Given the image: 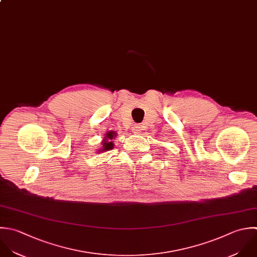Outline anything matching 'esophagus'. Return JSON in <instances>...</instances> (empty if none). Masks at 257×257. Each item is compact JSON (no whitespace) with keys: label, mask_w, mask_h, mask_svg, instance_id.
<instances>
[{"label":"esophagus","mask_w":257,"mask_h":257,"mask_svg":"<svg viewBox=\"0 0 257 257\" xmlns=\"http://www.w3.org/2000/svg\"><path fill=\"white\" fill-rule=\"evenodd\" d=\"M141 130H142V127H141L140 125H134V126L132 127V132H133V133L138 134V133L141 132Z\"/></svg>","instance_id":"34e87169"}]
</instances>
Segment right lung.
Wrapping results in <instances>:
<instances>
[{
    "instance_id": "1",
    "label": "right lung",
    "mask_w": 257,
    "mask_h": 257,
    "mask_svg": "<svg viewBox=\"0 0 257 257\" xmlns=\"http://www.w3.org/2000/svg\"><path fill=\"white\" fill-rule=\"evenodd\" d=\"M115 135H116V133H114V132H108V133L106 134V137L104 138V141H103V143H102V146H103V148H101L102 151L110 150V149L113 148L114 143H112V141H108V139L112 140ZM100 152H101V151H100Z\"/></svg>"
}]
</instances>
